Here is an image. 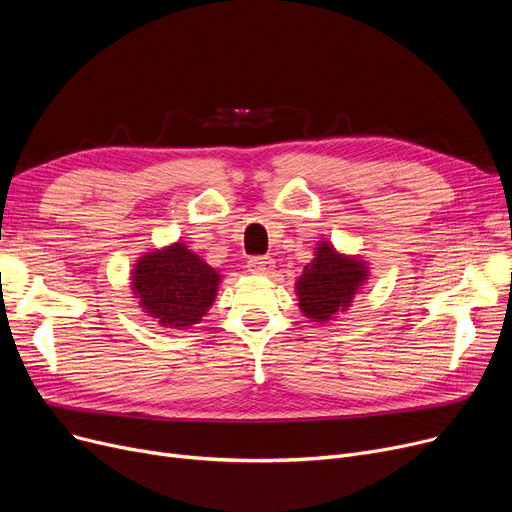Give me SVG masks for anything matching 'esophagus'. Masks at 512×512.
Here are the masks:
<instances>
[{
    "instance_id": "34e87169",
    "label": "esophagus",
    "mask_w": 512,
    "mask_h": 512,
    "mask_svg": "<svg viewBox=\"0 0 512 512\" xmlns=\"http://www.w3.org/2000/svg\"><path fill=\"white\" fill-rule=\"evenodd\" d=\"M247 270L255 276H272L276 270V261L272 257H253L247 263Z\"/></svg>"
}]
</instances>
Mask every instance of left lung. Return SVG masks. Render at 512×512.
I'll return each instance as SVG.
<instances>
[{
    "instance_id": "1",
    "label": "left lung",
    "mask_w": 512,
    "mask_h": 512,
    "mask_svg": "<svg viewBox=\"0 0 512 512\" xmlns=\"http://www.w3.org/2000/svg\"><path fill=\"white\" fill-rule=\"evenodd\" d=\"M367 280L369 263L363 257L340 253L330 240L321 238L311 263L294 282V292L307 319L328 324L338 313L348 311Z\"/></svg>"
}]
</instances>
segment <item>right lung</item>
I'll use <instances>...</instances> for the list:
<instances>
[{
    "instance_id": "right-lung-1",
    "label": "right lung",
    "mask_w": 512,
    "mask_h": 512,
    "mask_svg": "<svg viewBox=\"0 0 512 512\" xmlns=\"http://www.w3.org/2000/svg\"><path fill=\"white\" fill-rule=\"evenodd\" d=\"M222 274L176 240L143 253L130 272V290L145 315L159 326L186 330L207 315Z\"/></svg>"
}]
</instances>
